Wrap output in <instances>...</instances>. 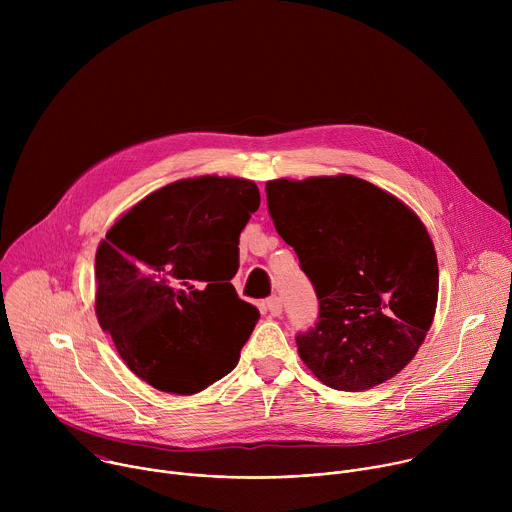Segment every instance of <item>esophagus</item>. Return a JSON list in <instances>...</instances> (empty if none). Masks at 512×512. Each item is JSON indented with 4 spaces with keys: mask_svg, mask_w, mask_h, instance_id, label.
I'll use <instances>...</instances> for the list:
<instances>
[{
    "mask_svg": "<svg viewBox=\"0 0 512 512\" xmlns=\"http://www.w3.org/2000/svg\"><path fill=\"white\" fill-rule=\"evenodd\" d=\"M265 310L269 312V316H279L281 314V310H283V304H281V300L279 298H269L267 302H265Z\"/></svg>",
    "mask_w": 512,
    "mask_h": 512,
    "instance_id": "34e87169",
    "label": "esophagus"
}]
</instances>
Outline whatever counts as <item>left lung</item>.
Here are the masks:
<instances>
[{
    "mask_svg": "<svg viewBox=\"0 0 512 512\" xmlns=\"http://www.w3.org/2000/svg\"><path fill=\"white\" fill-rule=\"evenodd\" d=\"M267 210L320 300L300 358L336 391L399 375L431 328L440 273L421 218L391 192L350 174L269 180Z\"/></svg>",
    "mask_w": 512,
    "mask_h": 512,
    "instance_id": "1",
    "label": "left lung"
}]
</instances>
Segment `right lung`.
<instances>
[{"instance_id":"right-lung-1","label":"right lung","mask_w":512,"mask_h":512,"mask_svg":"<svg viewBox=\"0 0 512 512\" xmlns=\"http://www.w3.org/2000/svg\"><path fill=\"white\" fill-rule=\"evenodd\" d=\"M255 182L196 176L133 204L95 255V314L141 381L194 395L229 375L259 312L231 283Z\"/></svg>"}]
</instances>
